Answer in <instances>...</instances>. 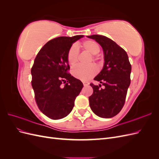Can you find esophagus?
<instances>
[{
    "label": "esophagus",
    "mask_w": 159,
    "mask_h": 159,
    "mask_svg": "<svg viewBox=\"0 0 159 159\" xmlns=\"http://www.w3.org/2000/svg\"><path fill=\"white\" fill-rule=\"evenodd\" d=\"M83 84L84 86H87L89 85V83L87 82V81H83Z\"/></svg>",
    "instance_id": "1"
}]
</instances>
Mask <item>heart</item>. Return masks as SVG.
<instances>
[{
  "label": "heart",
  "instance_id": "1",
  "mask_svg": "<svg viewBox=\"0 0 159 159\" xmlns=\"http://www.w3.org/2000/svg\"><path fill=\"white\" fill-rule=\"evenodd\" d=\"M83 48L92 54V57L90 61L98 60L99 57L97 54L100 51L99 46L93 40H86L81 44ZM79 49L77 45H72L67 52V60L71 66H74L78 61L79 58ZM98 68L97 66L94 64L89 65L80 64L76 66L72 70V74L76 78L81 81H88L91 79L98 73Z\"/></svg>",
  "mask_w": 159,
  "mask_h": 159
}]
</instances>
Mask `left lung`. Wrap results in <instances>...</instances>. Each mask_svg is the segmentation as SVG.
Here are the masks:
<instances>
[{"instance_id": "8db88e82", "label": "left lung", "mask_w": 159, "mask_h": 159, "mask_svg": "<svg viewBox=\"0 0 159 159\" xmlns=\"http://www.w3.org/2000/svg\"><path fill=\"white\" fill-rule=\"evenodd\" d=\"M102 46L105 63L102 70L94 80L102 85L90 84L93 89L89 98L90 107L98 116L111 118L117 115L125 102L131 83V65L127 52L110 38L102 35L88 36Z\"/></svg>"}]
</instances>
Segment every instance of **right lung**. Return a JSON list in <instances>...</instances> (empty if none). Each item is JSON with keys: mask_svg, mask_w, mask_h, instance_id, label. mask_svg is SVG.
I'll list each match as a JSON object with an SVG mask.
<instances>
[{"mask_svg": "<svg viewBox=\"0 0 159 159\" xmlns=\"http://www.w3.org/2000/svg\"><path fill=\"white\" fill-rule=\"evenodd\" d=\"M84 37L60 36L48 42L36 57L31 69L32 86L38 108L48 117L60 119L73 109L84 85L68 71L67 52Z\"/></svg>", "mask_w": 159, "mask_h": 159, "instance_id": "1", "label": "right lung"}]
</instances>
